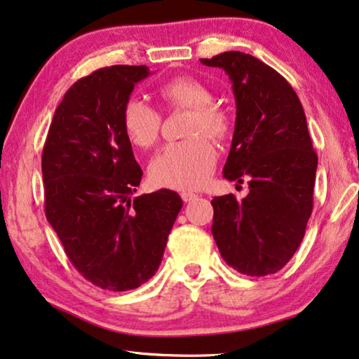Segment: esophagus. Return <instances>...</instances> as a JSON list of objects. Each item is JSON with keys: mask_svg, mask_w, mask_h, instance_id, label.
<instances>
[{"mask_svg": "<svg viewBox=\"0 0 359 359\" xmlns=\"http://www.w3.org/2000/svg\"><path fill=\"white\" fill-rule=\"evenodd\" d=\"M181 199H183L184 202H191L197 199V194H194V192H189V191H183L181 192Z\"/></svg>", "mask_w": 359, "mask_h": 359, "instance_id": "34e87169", "label": "esophagus"}]
</instances>
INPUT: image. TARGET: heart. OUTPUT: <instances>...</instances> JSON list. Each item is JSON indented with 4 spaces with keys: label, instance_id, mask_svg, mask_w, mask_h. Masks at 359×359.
I'll return each mask as SVG.
<instances>
[{
    "label": "heart",
    "instance_id": "b5f03b06",
    "mask_svg": "<svg viewBox=\"0 0 359 359\" xmlns=\"http://www.w3.org/2000/svg\"><path fill=\"white\" fill-rule=\"evenodd\" d=\"M158 98L165 108H183L191 115L184 134L188 139L165 145L149 165L150 181L160 188L197 189L209 180L217 162V149L205 134L225 139L231 133L226 110L212 103V92L194 77H175L160 86ZM162 116L139 98L124 103L121 128L134 147L149 149L157 142Z\"/></svg>",
    "mask_w": 359,
    "mask_h": 359
}]
</instances>
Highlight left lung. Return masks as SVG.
Returning a JSON list of instances; mask_svg holds the SVG:
<instances>
[{
	"label": "left lung",
	"instance_id": "left-lung-1",
	"mask_svg": "<svg viewBox=\"0 0 359 359\" xmlns=\"http://www.w3.org/2000/svg\"><path fill=\"white\" fill-rule=\"evenodd\" d=\"M202 65L222 67L236 100V123L223 176L249 194L214 197L212 235L223 261L264 277L285 267L304 238L313 212L318 154L293 87L277 71L241 51Z\"/></svg>",
	"mask_w": 359,
	"mask_h": 359
}]
</instances>
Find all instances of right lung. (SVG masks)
Here are the masks:
<instances>
[{"label": "right lung", "instance_id": "right-lung-1", "mask_svg": "<svg viewBox=\"0 0 359 359\" xmlns=\"http://www.w3.org/2000/svg\"><path fill=\"white\" fill-rule=\"evenodd\" d=\"M147 66H110L69 87L41 154L45 215L79 273L110 292L157 272L183 201L160 189L131 199L142 170L121 128L124 103Z\"/></svg>", "mask_w": 359, "mask_h": 359}]
</instances>
